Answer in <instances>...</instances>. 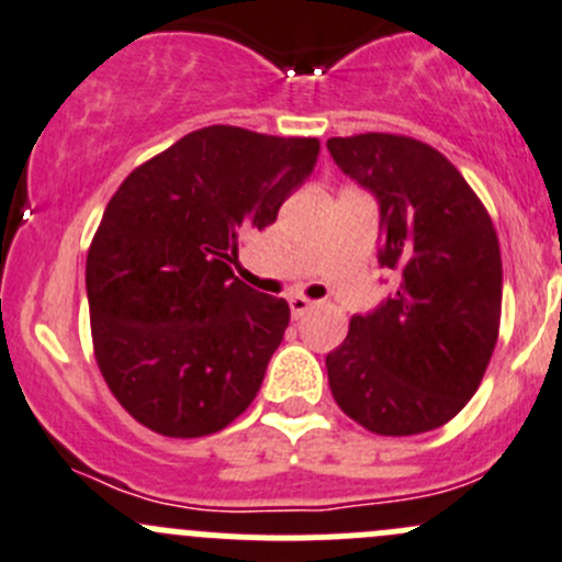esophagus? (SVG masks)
Instances as JSON below:
<instances>
[{
	"label": "esophagus",
	"mask_w": 562,
	"mask_h": 562,
	"mask_svg": "<svg viewBox=\"0 0 562 562\" xmlns=\"http://www.w3.org/2000/svg\"><path fill=\"white\" fill-rule=\"evenodd\" d=\"M288 304H291V315H293V318H302L304 313H310V310L315 307V302H313V299H307V296H299V293H296V296H291V299H288Z\"/></svg>",
	"instance_id": "esophagus-1"
}]
</instances>
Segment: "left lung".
I'll use <instances>...</instances> for the list:
<instances>
[{
    "instance_id": "obj_1",
    "label": "left lung",
    "mask_w": 562,
    "mask_h": 562,
    "mask_svg": "<svg viewBox=\"0 0 562 562\" xmlns=\"http://www.w3.org/2000/svg\"><path fill=\"white\" fill-rule=\"evenodd\" d=\"M335 165L379 203V263L401 285L326 353L337 406L381 437L445 426L481 386L499 335L503 258L488 211L431 145L331 136Z\"/></svg>"
}]
</instances>
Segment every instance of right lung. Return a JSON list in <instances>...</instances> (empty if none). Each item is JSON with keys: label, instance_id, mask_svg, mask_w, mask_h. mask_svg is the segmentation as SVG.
I'll use <instances>...</instances> for the list:
<instances>
[{"label": "right lung", "instance_id": "obj_1", "mask_svg": "<svg viewBox=\"0 0 562 562\" xmlns=\"http://www.w3.org/2000/svg\"><path fill=\"white\" fill-rule=\"evenodd\" d=\"M313 136L209 125L136 167L87 252L95 362L120 406L161 437H209L255 401L291 321L233 277L318 161Z\"/></svg>", "mask_w": 562, "mask_h": 562}]
</instances>
